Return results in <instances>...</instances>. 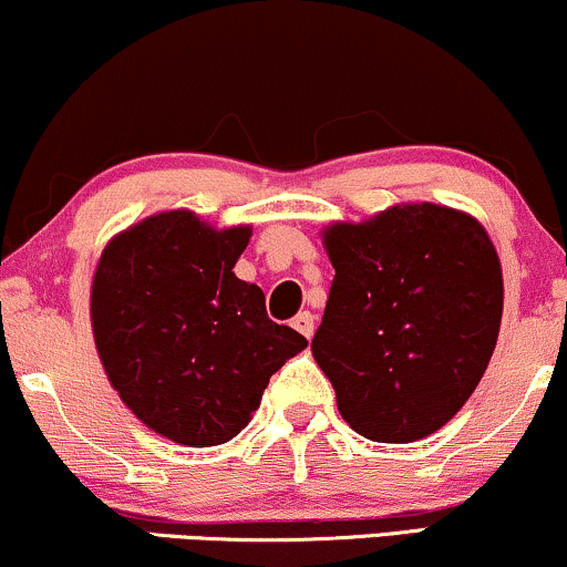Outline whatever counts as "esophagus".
<instances>
[{"mask_svg": "<svg viewBox=\"0 0 567 567\" xmlns=\"http://www.w3.org/2000/svg\"><path fill=\"white\" fill-rule=\"evenodd\" d=\"M292 328H296L303 338H311V336H315V315H309V311H301V315L292 320Z\"/></svg>", "mask_w": 567, "mask_h": 567, "instance_id": "1", "label": "esophagus"}]
</instances>
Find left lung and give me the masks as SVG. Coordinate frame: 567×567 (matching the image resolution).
Instances as JSON below:
<instances>
[{"label":"left lung","mask_w":567,"mask_h":567,"mask_svg":"<svg viewBox=\"0 0 567 567\" xmlns=\"http://www.w3.org/2000/svg\"><path fill=\"white\" fill-rule=\"evenodd\" d=\"M336 277L311 351L343 421L375 442H413L464 408L501 328L491 237L451 207L394 205L324 231Z\"/></svg>","instance_id":"1"}]
</instances>
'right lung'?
<instances>
[{
	"label": "right lung",
	"instance_id": "right-lung-1",
	"mask_svg": "<svg viewBox=\"0 0 567 567\" xmlns=\"http://www.w3.org/2000/svg\"><path fill=\"white\" fill-rule=\"evenodd\" d=\"M250 226L216 231L188 210L152 216L103 250L90 317L122 402L162 437L210 447L237 437L266 383L306 338L266 315L234 277Z\"/></svg>",
	"mask_w": 567,
	"mask_h": 567
}]
</instances>
